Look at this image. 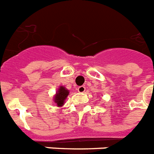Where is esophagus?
Here are the masks:
<instances>
[{"label": "esophagus", "mask_w": 154, "mask_h": 154, "mask_svg": "<svg viewBox=\"0 0 154 154\" xmlns=\"http://www.w3.org/2000/svg\"><path fill=\"white\" fill-rule=\"evenodd\" d=\"M86 91V88L85 87H84V86H80V87H79L78 88H77V91H78L79 93H84Z\"/></svg>", "instance_id": "obj_1"}]
</instances>
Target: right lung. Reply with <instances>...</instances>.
<instances>
[{
  "label": "right lung",
  "instance_id": "add662e5",
  "mask_svg": "<svg viewBox=\"0 0 154 154\" xmlns=\"http://www.w3.org/2000/svg\"><path fill=\"white\" fill-rule=\"evenodd\" d=\"M69 94H70L69 90H67L63 86H60L57 91L56 94L54 95L53 102L58 107H61L64 105L65 100L67 99Z\"/></svg>",
  "mask_w": 154,
  "mask_h": 154
}]
</instances>
